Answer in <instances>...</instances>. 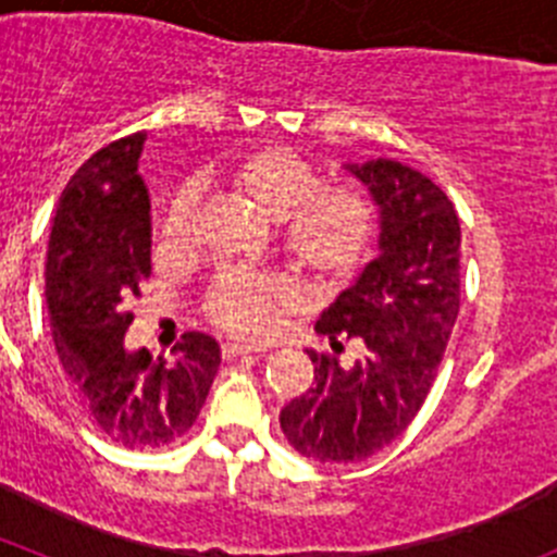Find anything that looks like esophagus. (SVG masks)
Masks as SVG:
<instances>
[{
  "mask_svg": "<svg viewBox=\"0 0 557 557\" xmlns=\"http://www.w3.org/2000/svg\"><path fill=\"white\" fill-rule=\"evenodd\" d=\"M250 351H262V346H256V343H248V339H225L223 343V357L234 359L239 354H250Z\"/></svg>",
  "mask_w": 557,
  "mask_h": 557,
  "instance_id": "esophagus-1",
  "label": "esophagus"
}]
</instances>
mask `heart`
Masks as SVG:
<instances>
[{
    "label": "heart",
    "instance_id": "1",
    "mask_svg": "<svg viewBox=\"0 0 557 557\" xmlns=\"http://www.w3.org/2000/svg\"><path fill=\"white\" fill-rule=\"evenodd\" d=\"M228 186L264 218L278 220V245L295 268L314 282L346 278L366 256L373 234V209L357 189L318 186L312 166L278 145L245 152L228 166ZM198 214V189L181 186L161 225L164 243H189ZM301 304V289L275 273L225 275L209 298L211 321L231 332L268 334L282 314Z\"/></svg>",
    "mask_w": 557,
    "mask_h": 557
}]
</instances>
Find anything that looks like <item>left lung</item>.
Segmentation results:
<instances>
[{
	"label": "left lung",
	"mask_w": 557,
	"mask_h": 557,
	"mask_svg": "<svg viewBox=\"0 0 557 557\" xmlns=\"http://www.w3.org/2000/svg\"><path fill=\"white\" fill-rule=\"evenodd\" d=\"M379 214L376 259L321 312L314 332L359 339L354 366L309 351L314 382L284 405L282 430L318 462L366 460L410 426L460 312V220L444 189L393 159L343 164Z\"/></svg>",
	"instance_id": "left-lung-1"
}]
</instances>
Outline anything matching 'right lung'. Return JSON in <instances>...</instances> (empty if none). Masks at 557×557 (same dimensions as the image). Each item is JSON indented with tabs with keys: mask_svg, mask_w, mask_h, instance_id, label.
I'll use <instances>...</instances> for the list:
<instances>
[{
	"mask_svg": "<svg viewBox=\"0 0 557 557\" xmlns=\"http://www.w3.org/2000/svg\"><path fill=\"white\" fill-rule=\"evenodd\" d=\"M145 139L111 141L69 178L44 273L63 371L97 426L127 449H159L189 432L220 368L218 339L203 332H186L172 362L125 346V301L152 270Z\"/></svg>",
	"mask_w": 557,
	"mask_h": 557,
	"instance_id": "add662e5",
	"label": "right lung"
}]
</instances>
